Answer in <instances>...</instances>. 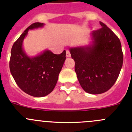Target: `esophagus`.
I'll return each mask as SVG.
<instances>
[{
	"mask_svg": "<svg viewBox=\"0 0 132 132\" xmlns=\"http://www.w3.org/2000/svg\"><path fill=\"white\" fill-rule=\"evenodd\" d=\"M66 56H67V57H71V53H70V52L69 50H67V51H66Z\"/></svg>",
	"mask_w": 132,
	"mask_h": 132,
	"instance_id": "1",
	"label": "esophagus"
}]
</instances>
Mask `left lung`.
<instances>
[{
	"mask_svg": "<svg viewBox=\"0 0 132 132\" xmlns=\"http://www.w3.org/2000/svg\"><path fill=\"white\" fill-rule=\"evenodd\" d=\"M100 24L102 28L92 32L91 45L69 48L80 86L93 94L105 93L112 87L123 64L120 41L106 24Z\"/></svg>",
	"mask_w": 132,
	"mask_h": 132,
	"instance_id": "obj_1",
	"label": "left lung"
}]
</instances>
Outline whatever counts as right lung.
I'll list each match as a JSON object with an SVG mask.
<instances>
[{
	"mask_svg": "<svg viewBox=\"0 0 132 132\" xmlns=\"http://www.w3.org/2000/svg\"><path fill=\"white\" fill-rule=\"evenodd\" d=\"M43 26V23L36 22L27 28L14 43L9 63L10 73L17 85L35 97L45 96L53 91L66 59L65 50L59 55L45 50L34 57L26 54L22 43L28 30Z\"/></svg>",
	"mask_w": 132,
	"mask_h": 132,
	"instance_id": "1",
	"label": "right lung"
}]
</instances>
